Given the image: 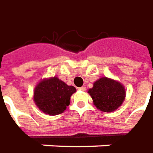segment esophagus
<instances>
[{"label":"esophagus","mask_w":153,"mask_h":153,"mask_svg":"<svg viewBox=\"0 0 153 153\" xmlns=\"http://www.w3.org/2000/svg\"><path fill=\"white\" fill-rule=\"evenodd\" d=\"M80 91H85V86H82V87H80V88H78Z\"/></svg>","instance_id":"esophagus-1"}]
</instances>
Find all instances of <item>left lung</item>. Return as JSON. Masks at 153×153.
Returning a JSON list of instances; mask_svg holds the SVG:
<instances>
[{"mask_svg": "<svg viewBox=\"0 0 153 153\" xmlns=\"http://www.w3.org/2000/svg\"><path fill=\"white\" fill-rule=\"evenodd\" d=\"M94 105L104 112H112L120 107L125 98V90L121 83L101 77L88 91Z\"/></svg>", "mask_w": 153, "mask_h": 153, "instance_id": "1", "label": "left lung"}]
</instances>
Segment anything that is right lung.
I'll use <instances>...</instances> for the list:
<instances>
[{
    "instance_id": "add662e5",
    "label": "right lung",
    "mask_w": 153,
    "mask_h": 153,
    "mask_svg": "<svg viewBox=\"0 0 153 153\" xmlns=\"http://www.w3.org/2000/svg\"><path fill=\"white\" fill-rule=\"evenodd\" d=\"M76 92L74 86L54 76L40 82L34 89L33 100L39 109L49 115L62 113L70 104L71 96Z\"/></svg>"
}]
</instances>
